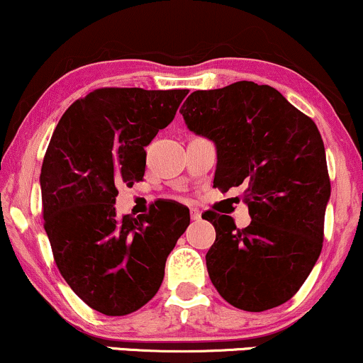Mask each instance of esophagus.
Returning a JSON list of instances; mask_svg holds the SVG:
<instances>
[{"instance_id": "1", "label": "esophagus", "mask_w": 363, "mask_h": 363, "mask_svg": "<svg viewBox=\"0 0 363 363\" xmlns=\"http://www.w3.org/2000/svg\"><path fill=\"white\" fill-rule=\"evenodd\" d=\"M201 211L199 209H190V218H192V221H201Z\"/></svg>"}]
</instances>
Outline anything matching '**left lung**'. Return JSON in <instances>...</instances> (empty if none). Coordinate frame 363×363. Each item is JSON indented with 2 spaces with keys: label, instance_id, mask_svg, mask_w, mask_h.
<instances>
[{
  "label": "left lung",
  "instance_id": "8db88e82",
  "mask_svg": "<svg viewBox=\"0 0 363 363\" xmlns=\"http://www.w3.org/2000/svg\"><path fill=\"white\" fill-rule=\"evenodd\" d=\"M180 111L216 144L214 186H243L252 218L238 230L231 216L202 214L216 228L206 255L216 290L247 312L288 302L323 250L331 182L317 125L274 87L247 80L195 91Z\"/></svg>",
  "mask_w": 363,
  "mask_h": 363
}]
</instances>
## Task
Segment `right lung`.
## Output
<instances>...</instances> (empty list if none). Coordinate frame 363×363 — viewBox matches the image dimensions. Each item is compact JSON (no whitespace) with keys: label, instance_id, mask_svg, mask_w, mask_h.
<instances>
[{"label":"right lung","instance_id":"obj_1","mask_svg":"<svg viewBox=\"0 0 363 363\" xmlns=\"http://www.w3.org/2000/svg\"><path fill=\"white\" fill-rule=\"evenodd\" d=\"M189 91L103 87L77 99L52 132L40 168L44 230L68 286L94 311L127 315L160 290L169 252L190 225L178 202L118 218V185L145 173V147Z\"/></svg>","mask_w":363,"mask_h":363}]
</instances>
